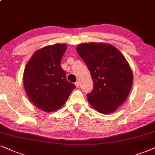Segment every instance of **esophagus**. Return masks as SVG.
<instances>
[{"label":"esophagus","instance_id":"1","mask_svg":"<svg viewBox=\"0 0 155 155\" xmlns=\"http://www.w3.org/2000/svg\"><path fill=\"white\" fill-rule=\"evenodd\" d=\"M75 85H76V87H77V88H78V87H79V81H76V82H75Z\"/></svg>","mask_w":155,"mask_h":155}]
</instances>
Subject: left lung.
<instances>
[{
  "label": "left lung",
  "mask_w": 155,
  "mask_h": 155,
  "mask_svg": "<svg viewBox=\"0 0 155 155\" xmlns=\"http://www.w3.org/2000/svg\"><path fill=\"white\" fill-rule=\"evenodd\" d=\"M76 51L92 76L94 89L87 94L91 105L102 114L115 111L126 100L133 84V73L120 50L105 43H83Z\"/></svg>",
  "instance_id": "left-lung-1"
}]
</instances>
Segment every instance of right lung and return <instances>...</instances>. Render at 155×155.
<instances>
[{
    "label": "right lung",
    "mask_w": 155,
    "mask_h": 155,
    "mask_svg": "<svg viewBox=\"0 0 155 155\" xmlns=\"http://www.w3.org/2000/svg\"><path fill=\"white\" fill-rule=\"evenodd\" d=\"M66 44H55L37 50L26 65L24 88L29 100L45 112H53L66 103L75 85L67 81L61 61Z\"/></svg>",
    "instance_id": "1"
}]
</instances>
